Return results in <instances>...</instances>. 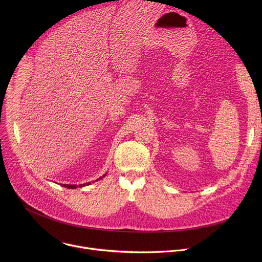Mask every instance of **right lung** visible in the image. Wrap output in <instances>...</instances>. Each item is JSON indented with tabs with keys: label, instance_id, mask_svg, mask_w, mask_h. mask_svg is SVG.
Here are the masks:
<instances>
[{
	"label": "right lung",
	"instance_id": "right-lung-1",
	"mask_svg": "<svg viewBox=\"0 0 262 262\" xmlns=\"http://www.w3.org/2000/svg\"><path fill=\"white\" fill-rule=\"evenodd\" d=\"M99 181V180H98ZM90 183H88V184H82V185H79V187L81 188V187H84V186H86V185H89ZM63 187H66V188H70V189H75V188H77V186L76 185H63Z\"/></svg>",
	"mask_w": 262,
	"mask_h": 262
}]
</instances>
